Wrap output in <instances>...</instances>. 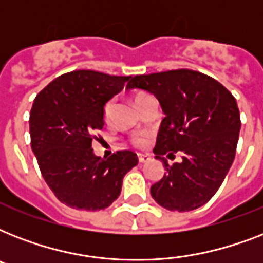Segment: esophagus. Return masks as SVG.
Wrapping results in <instances>:
<instances>
[{
    "label": "esophagus",
    "instance_id": "esophagus-1",
    "mask_svg": "<svg viewBox=\"0 0 263 263\" xmlns=\"http://www.w3.org/2000/svg\"><path fill=\"white\" fill-rule=\"evenodd\" d=\"M152 160V157L147 156V154H139V162L140 164H146L148 161Z\"/></svg>",
    "mask_w": 263,
    "mask_h": 263
}]
</instances>
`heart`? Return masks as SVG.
Masks as SVG:
<instances>
[{"mask_svg": "<svg viewBox=\"0 0 263 263\" xmlns=\"http://www.w3.org/2000/svg\"><path fill=\"white\" fill-rule=\"evenodd\" d=\"M147 97H150V95L144 94V92H138V94L135 95L136 106H138L143 99L147 98ZM110 113H111V102H109L106 103V106H105V109H103V119L106 120V121L110 119ZM136 143L140 144V146H143V144H146V139H144V138H138V139H136Z\"/></svg>", "mask_w": 263, "mask_h": 263, "instance_id": "b5f03b06", "label": "heart"}]
</instances>
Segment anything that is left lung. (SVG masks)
Segmentation results:
<instances>
[{
  "mask_svg": "<svg viewBox=\"0 0 263 263\" xmlns=\"http://www.w3.org/2000/svg\"><path fill=\"white\" fill-rule=\"evenodd\" d=\"M127 87L154 95L165 115L153 152L166 173L150 188L154 200L171 212L208 203L235 160L241 125L236 99L217 80L191 69L135 76ZM177 151L183 152L182 162L169 167L163 156Z\"/></svg>",
  "mask_w": 263,
  "mask_h": 263,
  "instance_id": "1",
  "label": "left lung"
}]
</instances>
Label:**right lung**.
Listing matches in <instances>:
<instances>
[{
	"label": "right lung",
	"instance_id": "add662e5",
	"mask_svg": "<svg viewBox=\"0 0 263 263\" xmlns=\"http://www.w3.org/2000/svg\"><path fill=\"white\" fill-rule=\"evenodd\" d=\"M129 80L80 69L59 76L34 99L31 148L47 185L69 208L95 212L110 206L124 176L138 164L129 150L105 160L91 147L94 134L105 125V105Z\"/></svg>",
	"mask_w": 263,
	"mask_h": 263
}]
</instances>
